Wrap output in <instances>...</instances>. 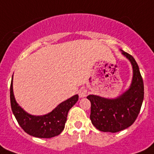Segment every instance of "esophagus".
<instances>
[{
    "label": "esophagus",
    "mask_w": 154,
    "mask_h": 154,
    "mask_svg": "<svg viewBox=\"0 0 154 154\" xmlns=\"http://www.w3.org/2000/svg\"><path fill=\"white\" fill-rule=\"evenodd\" d=\"M87 93H88V91L85 89V88H81L78 92V94H79V97L81 98H84L87 96Z\"/></svg>",
    "instance_id": "34e87169"
}]
</instances>
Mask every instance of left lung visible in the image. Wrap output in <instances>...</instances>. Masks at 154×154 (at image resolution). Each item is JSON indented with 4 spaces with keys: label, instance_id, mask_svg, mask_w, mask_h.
<instances>
[{
    "label": "left lung",
    "instance_id": "left-lung-1",
    "mask_svg": "<svg viewBox=\"0 0 154 154\" xmlns=\"http://www.w3.org/2000/svg\"><path fill=\"white\" fill-rule=\"evenodd\" d=\"M120 51L133 69L130 88L116 98L87 97L91 102L90 119L97 130L103 132L116 133L131 127L138 117L144 99V85L138 64L131 54Z\"/></svg>",
    "mask_w": 154,
    "mask_h": 154
}]
</instances>
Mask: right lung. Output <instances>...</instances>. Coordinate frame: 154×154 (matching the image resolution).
Segmentation results:
<instances>
[{
	"label": "right lung",
	"mask_w": 154,
	"mask_h": 154,
	"mask_svg": "<svg viewBox=\"0 0 154 154\" xmlns=\"http://www.w3.org/2000/svg\"><path fill=\"white\" fill-rule=\"evenodd\" d=\"M13 75L10 86V102L13 115L21 128L30 135L40 138L55 137L64 130L68 112L78 100V95H74L58 104L52 112L43 116H33L27 113L16 101L12 86Z\"/></svg>",
	"instance_id": "obj_1"
}]
</instances>
